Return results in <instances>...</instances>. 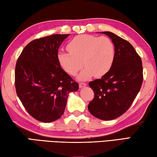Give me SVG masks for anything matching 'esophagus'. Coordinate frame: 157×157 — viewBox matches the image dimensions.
<instances>
[{"label":"esophagus","mask_w":157,"mask_h":157,"mask_svg":"<svg viewBox=\"0 0 157 157\" xmlns=\"http://www.w3.org/2000/svg\"><path fill=\"white\" fill-rule=\"evenodd\" d=\"M86 86V83H84V82H80V83L79 84V88H82V87H84Z\"/></svg>","instance_id":"esophagus-1"}]
</instances>
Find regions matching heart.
I'll use <instances>...</instances> for the list:
<instances>
[{"label":"heart","mask_w":157,"mask_h":157,"mask_svg":"<svg viewBox=\"0 0 157 157\" xmlns=\"http://www.w3.org/2000/svg\"><path fill=\"white\" fill-rule=\"evenodd\" d=\"M67 49L68 52H58V62L71 75H76L84 64L86 67L78 75L80 80H86L94 75L96 78L105 75L110 70L115 58V46L107 36H76L69 42Z\"/></svg>","instance_id":"1"}]
</instances>
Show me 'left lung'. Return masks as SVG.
I'll use <instances>...</instances> for the list:
<instances>
[{
	"mask_svg": "<svg viewBox=\"0 0 157 157\" xmlns=\"http://www.w3.org/2000/svg\"><path fill=\"white\" fill-rule=\"evenodd\" d=\"M115 46V58L110 70L100 79L89 83L94 98L88 105L93 116L103 121L121 116L132 105L143 79L141 58L128 41L111 32H102Z\"/></svg>",
	"mask_w": 157,
	"mask_h": 157,
	"instance_id": "1",
	"label": "left lung"
}]
</instances>
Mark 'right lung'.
<instances>
[{"label": "right lung", "mask_w": 157, "mask_h": 157, "mask_svg": "<svg viewBox=\"0 0 157 157\" xmlns=\"http://www.w3.org/2000/svg\"><path fill=\"white\" fill-rule=\"evenodd\" d=\"M67 34H52L30 42L18 57L15 88L23 107L36 120L50 123L63 115L70 92L79 84L61 67L58 49Z\"/></svg>", "instance_id": "1"}]
</instances>
